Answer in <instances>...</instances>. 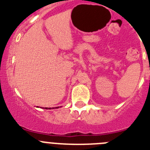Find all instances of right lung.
Segmentation results:
<instances>
[{"label": "right lung", "instance_id": "obj_1", "mask_svg": "<svg viewBox=\"0 0 150 150\" xmlns=\"http://www.w3.org/2000/svg\"><path fill=\"white\" fill-rule=\"evenodd\" d=\"M45 109H48V108H47V107H46V108H45ZM49 109H50V108H49Z\"/></svg>", "mask_w": 150, "mask_h": 150}]
</instances>
